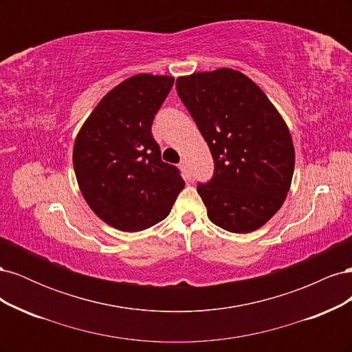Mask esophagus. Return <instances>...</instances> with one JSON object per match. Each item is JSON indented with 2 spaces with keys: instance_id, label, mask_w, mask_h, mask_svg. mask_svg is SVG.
<instances>
[{
  "instance_id": "obj_1",
  "label": "esophagus",
  "mask_w": 352,
  "mask_h": 352,
  "mask_svg": "<svg viewBox=\"0 0 352 352\" xmlns=\"http://www.w3.org/2000/svg\"><path fill=\"white\" fill-rule=\"evenodd\" d=\"M179 168L182 170V172H184V175H185V177H186V179H190V172H189V167H188V163L185 162V160H182V162L179 163Z\"/></svg>"
}]
</instances>
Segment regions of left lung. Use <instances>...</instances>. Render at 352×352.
<instances>
[{
  "label": "left lung",
  "instance_id": "8db88e82",
  "mask_svg": "<svg viewBox=\"0 0 352 352\" xmlns=\"http://www.w3.org/2000/svg\"><path fill=\"white\" fill-rule=\"evenodd\" d=\"M179 98L214 160V173L197 190L208 219L233 233L261 228L291 188L295 151L289 129L265 94L232 69L176 79Z\"/></svg>",
  "mask_w": 352,
  "mask_h": 352
}]
</instances>
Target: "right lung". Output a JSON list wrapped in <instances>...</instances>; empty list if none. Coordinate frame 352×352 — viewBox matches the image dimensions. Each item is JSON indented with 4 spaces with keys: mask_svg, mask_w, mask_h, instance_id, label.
Returning a JSON list of instances; mask_svg holds the SVG:
<instances>
[{
    "mask_svg": "<svg viewBox=\"0 0 352 352\" xmlns=\"http://www.w3.org/2000/svg\"><path fill=\"white\" fill-rule=\"evenodd\" d=\"M175 79L136 74L117 85L83 123L73 167L83 198L107 225L140 232L168 216L185 182L162 162L151 133Z\"/></svg>",
    "mask_w": 352,
    "mask_h": 352,
    "instance_id": "add662e5",
    "label": "right lung"
}]
</instances>
